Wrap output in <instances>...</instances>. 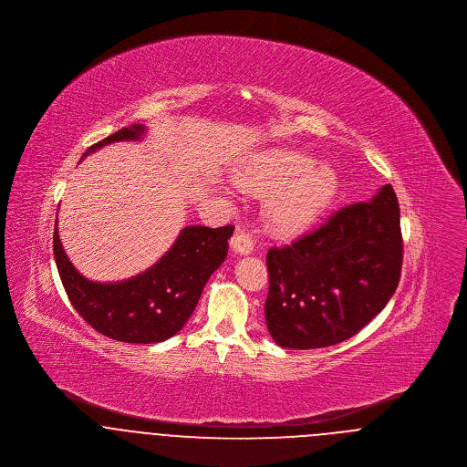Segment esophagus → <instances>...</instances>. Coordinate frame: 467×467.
<instances>
[{
  "instance_id": "34e87169",
  "label": "esophagus",
  "mask_w": 467,
  "mask_h": 467,
  "mask_svg": "<svg viewBox=\"0 0 467 467\" xmlns=\"http://www.w3.org/2000/svg\"><path fill=\"white\" fill-rule=\"evenodd\" d=\"M231 248L240 255H248L254 250V240L238 229L231 238Z\"/></svg>"
}]
</instances>
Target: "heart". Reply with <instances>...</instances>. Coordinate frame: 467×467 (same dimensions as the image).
I'll return each mask as SVG.
<instances>
[{"label": "heart", "mask_w": 467, "mask_h": 467, "mask_svg": "<svg viewBox=\"0 0 467 467\" xmlns=\"http://www.w3.org/2000/svg\"><path fill=\"white\" fill-rule=\"evenodd\" d=\"M234 182L246 192L267 194L263 219L269 233L280 238L308 231L329 208L337 191V175L331 164L290 149L259 152L236 171Z\"/></svg>", "instance_id": "1"}]
</instances>
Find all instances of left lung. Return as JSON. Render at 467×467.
Returning a JSON list of instances; mask_svg holds the SVG:
<instances>
[{
	"label": "left lung",
	"instance_id": "1",
	"mask_svg": "<svg viewBox=\"0 0 467 467\" xmlns=\"http://www.w3.org/2000/svg\"><path fill=\"white\" fill-rule=\"evenodd\" d=\"M265 317L273 341L311 350L341 343L369 324L398 289L400 202L383 185L284 248L267 252Z\"/></svg>",
	"mask_w": 467,
	"mask_h": 467
}]
</instances>
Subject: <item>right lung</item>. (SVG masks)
Segmentation results:
<instances>
[{
  "label": "right lung",
  "instance_id": "add662e5",
  "mask_svg": "<svg viewBox=\"0 0 467 467\" xmlns=\"http://www.w3.org/2000/svg\"><path fill=\"white\" fill-rule=\"evenodd\" d=\"M145 133L143 124L124 128L89 147L82 159L110 143L140 141ZM233 231V225H187L149 269L120 282H94L67 259L56 219L54 257L73 308L90 327L124 343H161L192 315L208 278L227 255Z\"/></svg>",
  "mask_w": 467,
  "mask_h": 467
}]
</instances>
